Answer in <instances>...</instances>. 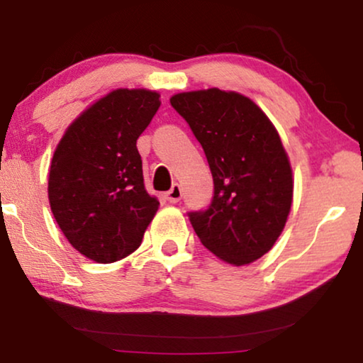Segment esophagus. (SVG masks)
Masks as SVG:
<instances>
[{
  "instance_id": "1",
  "label": "esophagus",
  "mask_w": 363,
  "mask_h": 363,
  "mask_svg": "<svg viewBox=\"0 0 363 363\" xmlns=\"http://www.w3.org/2000/svg\"><path fill=\"white\" fill-rule=\"evenodd\" d=\"M182 196H183V190H182V186L178 185V183H175V185H173L170 190L165 193V198L170 203H178L182 200Z\"/></svg>"
}]
</instances>
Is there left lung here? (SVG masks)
Instances as JSON below:
<instances>
[{
  "label": "left lung",
  "instance_id": "obj_1",
  "mask_svg": "<svg viewBox=\"0 0 363 363\" xmlns=\"http://www.w3.org/2000/svg\"><path fill=\"white\" fill-rule=\"evenodd\" d=\"M205 150L213 198L191 226L220 259L245 266L274 246L292 205V170L279 133L251 99L213 87L170 99Z\"/></svg>",
  "mask_w": 363,
  "mask_h": 363
}]
</instances>
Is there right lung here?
Returning a JSON list of instances; mask_svg holds the SVG:
<instances>
[{"label": "right lung", "mask_w": 363, "mask_h": 363, "mask_svg": "<svg viewBox=\"0 0 363 363\" xmlns=\"http://www.w3.org/2000/svg\"><path fill=\"white\" fill-rule=\"evenodd\" d=\"M157 92L117 89L64 133L49 170L51 211L67 241L89 259L116 262L140 246L158 210L143 185L137 138L160 107Z\"/></svg>", "instance_id": "add662e5"}]
</instances>
